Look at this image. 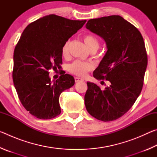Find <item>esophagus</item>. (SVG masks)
Returning a JSON list of instances; mask_svg holds the SVG:
<instances>
[{
	"label": "esophagus",
	"mask_w": 157,
	"mask_h": 157,
	"mask_svg": "<svg viewBox=\"0 0 157 157\" xmlns=\"http://www.w3.org/2000/svg\"><path fill=\"white\" fill-rule=\"evenodd\" d=\"M75 82H79L84 81V79L80 78H79V77H75Z\"/></svg>",
	"instance_id": "1"
}]
</instances>
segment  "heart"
Instances as JSON below:
<instances>
[{
	"label": "heart",
	"mask_w": 157,
	"mask_h": 157,
	"mask_svg": "<svg viewBox=\"0 0 157 157\" xmlns=\"http://www.w3.org/2000/svg\"><path fill=\"white\" fill-rule=\"evenodd\" d=\"M84 41L87 48L91 50H97L99 48L100 43L98 39L92 34H86L84 36ZM70 41L68 40L63 44L62 53L63 56H66L68 53V46ZM92 63L77 60L68 66V71L73 74L78 76H84L89 71L93 69Z\"/></svg>",
	"instance_id": "b5f03b06"
}]
</instances>
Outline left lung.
<instances>
[{"label": "left lung", "instance_id": "obj_1", "mask_svg": "<svg viewBox=\"0 0 157 157\" xmlns=\"http://www.w3.org/2000/svg\"><path fill=\"white\" fill-rule=\"evenodd\" d=\"M86 28L107 45L94 77L110 85L102 90L87 82L85 106L98 120L115 121L129 110L141 92L147 65L144 41L139 30L118 15L90 19Z\"/></svg>", "mask_w": 157, "mask_h": 157}]
</instances>
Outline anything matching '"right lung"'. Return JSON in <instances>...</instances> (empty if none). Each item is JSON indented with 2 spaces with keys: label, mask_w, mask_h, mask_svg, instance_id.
I'll use <instances>...</instances> for the list:
<instances>
[{
  "label": "right lung",
  "mask_w": 157,
  "mask_h": 157,
  "mask_svg": "<svg viewBox=\"0 0 157 157\" xmlns=\"http://www.w3.org/2000/svg\"><path fill=\"white\" fill-rule=\"evenodd\" d=\"M86 21L50 14L30 23L21 34L14 52L13 82L21 104L36 118L51 119L60 114L59 95L75 79L63 73L51 81L48 71L61 67L63 44Z\"/></svg>",
  "instance_id": "right-lung-1"
}]
</instances>
